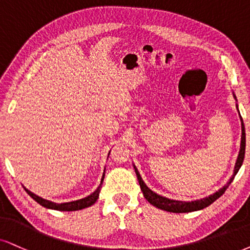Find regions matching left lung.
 I'll use <instances>...</instances> for the list:
<instances>
[{"instance_id":"obj_1","label":"left lung","mask_w":250,"mask_h":250,"mask_svg":"<svg viewBox=\"0 0 250 250\" xmlns=\"http://www.w3.org/2000/svg\"><path fill=\"white\" fill-rule=\"evenodd\" d=\"M241 121H242V118H241ZM245 152H246V131H245V125H243V121H242L241 147H240L239 157H238V160H236V164H235L234 175L239 172L240 167H241V165H242L243 159H245ZM135 172H136V175H137L138 182H140L141 189H142V191H143L145 200H146L150 204H152L153 207L158 208V209H162L164 211H168V212H175V213L191 212V211L202 210V209H204V208L209 207L210 204H212L214 201L218 200V198H219L220 196H222L224 192L226 191V189L229 188L230 182H232L233 179H234V175H233L226 186H224L222 189H219V190H218L217 192H214L213 195L209 196V197H205V198H203V200L192 201V202H182V201L168 200V198L163 197V196H160V195H157L156 192H153L151 189H148L146 187V185L143 182V180H142L140 173H138V170L136 167H135Z\"/></svg>"}]
</instances>
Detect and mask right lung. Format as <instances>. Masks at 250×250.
<instances>
[{
  "mask_svg": "<svg viewBox=\"0 0 250 250\" xmlns=\"http://www.w3.org/2000/svg\"><path fill=\"white\" fill-rule=\"evenodd\" d=\"M104 178H105V172H104L102 182H100L99 187H98L97 190L92 192L90 196H87V197H85V198H82V200L68 202V203H61V204L43 200V198H41V197H39V196H37L36 194H33V192H31L30 190H27L26 188H24V189L26 190L27 194L30 195L34 201L38 202L40 205H42V207L47 208V209H53V210H59V211H77V210H82V209H85V208L91 207V205L96 203L98 197H99V192H100V189H102Z\"/></svg>",
  "mask_w": 250,
  "mask_h": 250,
  "instance_id": "right-lung-1",
  "label": "right lung"
}]
</instances>
